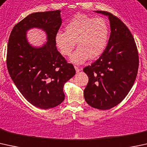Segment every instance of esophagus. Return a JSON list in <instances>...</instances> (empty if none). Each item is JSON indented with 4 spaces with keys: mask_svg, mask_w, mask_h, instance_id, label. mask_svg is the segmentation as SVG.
I'll use <instances>...</instances> for the list:
<instances>
[{
    "mask_svg": "<svg viewBox=\"0 0 147 147\" xmlns=\"http://www.w3.org/2000/svg\"><path fill=\"white\" fill-rule=\"evenodd\" d=\"M75 70H76L77 72H79L82 69V68H80V67H78V66H76V65L75 66Z\"/></svg>",
    "mask_w": 147,
    "mask_h": 147,
    "instance_id": "34e87169",
    "label": "esophagus"
}]
</instances>
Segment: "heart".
<instances>
[{
    "mask_svg": "<svg viewBox=\"0 0 147 147\" xmlns=\"http://www.w3.org/2000/svg\"><path fill=\"white\" fill-rule=\"evenodd\" d=\"M65 32L59 31L55 36V44L63 56H70V61L82 64L88 58L94 60L106 50L110 37V27L102 18H94L84 14L74 15L65 25Z\"/></svg>",
    "mask_w": 147,
    "mask_h": 147,
    "instance_id": "heart-1",
    "label": "heart"
}]
</instances>
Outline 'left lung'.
<instances>
[{"instance_id": "left-lung-1", "label": "left lung", "mask_w": 147, "mask_h": 147, "mask_svg": "<svg viewBox=\"0 0 147 147\" xmlns=\"http://www.w3.org/2000/svg\"><path fill=\"white\" fill-rule=\"evenodd\" d=\"M111 35L106 50L97 61L83 71L89 78L84 90L89 106L108 110L123 101L133 86L139 67V55L130 31L119 18L106 11Z\"/></svg>"}]
</instances>
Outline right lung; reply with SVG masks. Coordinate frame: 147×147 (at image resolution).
I'll return each mask as SVG.
<instances>
[{
  "label": "right lung",
  "mask_w": 147,
  "mask_h": 147,
  "mask_svg": "<svg viewBox=\"0 0 147 147\" xmlns=\"http://www.w3.org/2000/svg\"><path fill=\"white\" fill-rule=\"evenodd\" d=\"M61 24V10L34 12L15 25L9 37L7 67L10 78L26 100L39 109L61 104L65 99V83L75 75L73 65L55 46V36ZM34 27L47 36L41 47H34L26 39V32Z\"/></svg>",
  "instance_id": "1"
}]
</instances>
